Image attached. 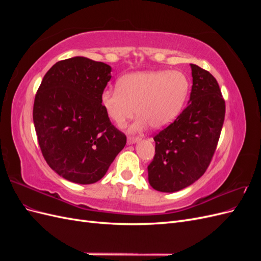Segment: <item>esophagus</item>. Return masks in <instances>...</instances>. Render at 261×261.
Returning <instances> with one entry per match:
<instances>
[{"instance_id": "34e87169", "label": "esophagus", "mask_w": 261, "mask_h": 261, "mask_svg": "<svg viewBox=\"0 0 261 261\" xmlns=\"http://www.w3.org/2000/svg\"><path fill=\"white\" fill-rule=\"evenodd\" d=\"M140 138L137 137V136H128L127 137V144H135L136 141H138Z\"/></svg>"}]
</instances>
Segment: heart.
Segmentation results:
<instances>
[{
	"mask_svg": "<svg viewBox=\"0 0 261 261\" xmlns=\"http://www.w3.org/2000/svg\"><path fill=\"white\" fill-rule=\"evenodd\" d=\"M189 92L188 77L178 70H149L125 75L116 88L101 92V106L108 117L123 126L139 115L133 130L144 129L149 124L161 128L174 121L184 108Z\"/></svg>",
	"mask_w": 261,
	"mask_h": 261,
	"instance_id": "1",
	"label": "heart"
}]
</instances>
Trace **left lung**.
Returning <instances> with one entry per match:
<instances>
[{
    "instance_id": "left-lung-1",
    "label": "left lung",
    "mask_w": 261,
    "mask_h": 261,
    "mask_svg": "<svg viewBox=\"0 0 261 261\" xmlns=\"http://www.w3.org/2000/svg\"><path fill=\"white\" fill-rule=\"evenodd\" d=\"M191 101L176 120L156 133L148 179L155 191L173 193L192 185L208 169L225 116V101L208 70L191 64Z\"/></svg>"
}]
</instances>
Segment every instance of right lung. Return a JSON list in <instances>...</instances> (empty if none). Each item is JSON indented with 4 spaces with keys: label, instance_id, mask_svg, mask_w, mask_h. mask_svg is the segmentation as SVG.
Returning <instances> with one entry per match:
<instances>
[{
    "label": "right lung",
    "instance_id": "obj_1",
    "mask_svg": "<svg viewBox=\"0 0 261 261\" xmlns=\"http://www.w3.org/2000/svg\"><path fill=\"white\" fill-rule=\"evenodd\" d=\"M110 80L111 66L76 57L55 63L36 93L33 116L44 160L77 184L103 177L126 145L101 106Z\"/></svg>",
    "mask_w": 261,
    "mask_h": 261
}]
</instances>
